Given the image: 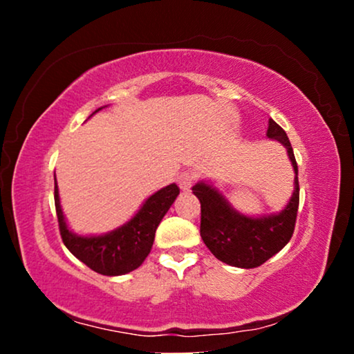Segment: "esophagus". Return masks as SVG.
Segmentation results:
<instances>
[{
	"mask_svg": "<svg viewBox=\"0 0 354 354\" xmlns=\"http://www.w3.org/2000/svg\"><path fill=\"white\" fill-rule=\"evenodd\" d=\"M195 178H196V174H193L190 171H185L177 177V183L183 192H188L192 188L193 183H195Z\"/></svg>",
	"mask_w": 354,
	"mask_h": 354,
	"instance_id": "esophagus-1",
	"label": "esophagus"
}]
</instances>
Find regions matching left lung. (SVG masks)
Instances as JSON below:
<instances>
[{
    "mask_svg": "<svg viewBox=\"0 0 354 354\" xmlns=\"http://www.w3.org/2000/svg\"><path fill=\"white\" fill-rule=\"evenodd\" d=\"M269 138L287 148L295 171V190L288 205L279 214L248 217L236 212L216 188L205 182L192 188L201 203L200 234L205 245L222 263L235 268L253 269L279 253L292 239L299 205L298 166L285 130L269 119Z\"/></svg>",
    "mask_w": 354,
    "mask_h": 354,
    "instance_id": "obj_1",
    "label": "left lung"
}]
</instances>
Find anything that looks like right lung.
<instances>
[{"label": "right lung", "instance_id": "add662e5", "mask_svg": "<svg viewBox=\"0 0 354 354\" xmlns=\"http://www.w3.org/2000/svg\"><path fill=\"white\" fill-rule=\"evenodd\" d=\"M178 193L180 188L176 183H171L149 196L143 203L142 209L119 229L98 236H79L67 229L61 209L57 183H55V206L61 239L66 248L95 272L103 275L132 272L133 269L142 266L151 251L159 222L176 201Z\"/></svg>", "mask_w": 354, "mask_h": 354}]
</instances>
